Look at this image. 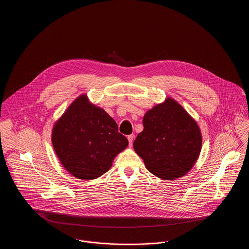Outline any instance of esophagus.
Wrapping results in <instances>:
<instances>
[{
	"label": "esophagus",
	"mask_w": 249,
	"mask_h": 249,
	"mask_svg": "<svg viewBox=\"0 0 249 249\" xmlns=\"http://www.w3.org/2000/svg\"><path fill=\"white\" fill-rule=\"evenodd\" d=\"M128 140H129V143H130V146L132 145V142H133V140H134V135L133 134H130L128 136Z\"/></svg>",
	"instance_id": "1"
}]
</instances>
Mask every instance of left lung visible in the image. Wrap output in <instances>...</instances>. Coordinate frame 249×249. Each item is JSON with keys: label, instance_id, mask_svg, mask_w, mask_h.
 <instances>
[{"label": "left lung", "instance_id": "left-lung-1", "mask_svg": "<svg viewBox=\"0 0 249 249\" xmlns=\"http://www.w3.org/2000/svg\"><path fill=\"white\" fill-rule=\"evenodd\" d=\"M142 124L133 148L146 169L163 180L187 175L201 153L202 136L197 121L175 99L167 97L144 114Z\"/></svg>", "mask_w": 249, "mask_h": 249}]
</instances>
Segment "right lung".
Masks as SVG:
<instances>
[{
  "instance_id": "obj_1",
  "label": "right lung",
  "mask_w": 249,
  "mask_h": 249,
  "mask_svg": "<svg viewBox=\"0 0 249 249\" xmlns=\"http://www.w3.org/2000/svg\"><path fill=\"white\" fill-rule=\"evenodd\" d=\"M51 141L61 165L81 180L102 177L129 144L116 121L86 93L79 95L56 120Z\"/></svg>"
}]
</instances>
